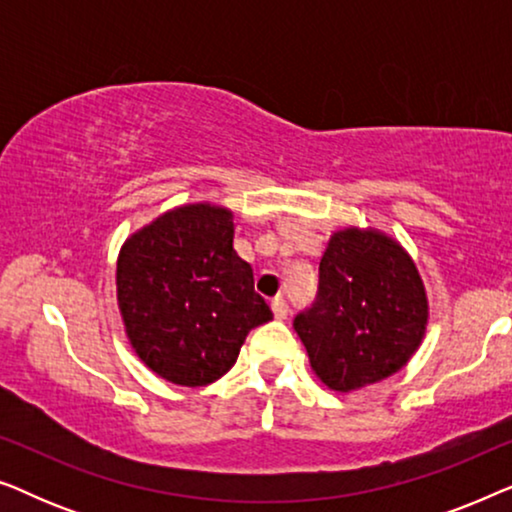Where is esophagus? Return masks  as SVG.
Masks as SVG:
<instances>
[{
	"instance_id": "1",
	"label": "esophagus",
	"mask_w": 512,
	"mask_h": 512,
	"mask_svg": "<svg viewBox=\"0 0 512 512\" xmlns=\"http://www.w3.org/2000/svg\"><path fill=\"white\" fill-rule=\"evenodd\" d=\"M272 312H275L277 319L289 317V303H286L284 296H277L275 300H272Z\"/></svg>"
}]
</instances>
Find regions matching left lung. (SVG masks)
<instances>
[{
    "instance_id": "1",
    "label": "left lung",
    "mask_w": 512,
    "mask_h": 512,
    "mask_svg": "<svg viewBox=\"0 0 512 512\" xmlns=\"http://www.w3.org/2000/svg\"><path fill=\"white\" fill-rule=\"evenodd\" d=\"M426 321L422 277L401 244L345 228L328 240L317 300L293 328L319 380L347 394L398 373L422 345Z\"/></svg>"
}]
</instances>
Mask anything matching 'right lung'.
<instances>
[{
    "label": "right lung",
    "instance_id": "right-lung-1",
    "mask_svg": "<svg viewBox=\"0 0 512 512\" xmlns=\"http://www.w3.org/2000/svg\"><path fill=\"white\" fill-rule=\"evenodd\" d=\"M233 235L230 209L198 202L160 214L121 247L116 293L125 333L167 382H216L235 366L251 328L272 319Z\"/></svg>",
    "mask_w": 512,
    "mask_h": 512
}]
</instances>
